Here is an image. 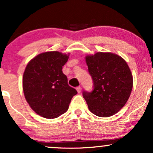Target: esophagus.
Returning <instances> with one entry per match:
<instances>
[{"instance_id": "obj_1", "label": "esophagus", "mask_w": 153, "mask_h": 153, "mask_svg": "<svg viewBox=\"0 0 153 153\" xmlns=\"http://www.w3.org/2000/svg\"><path fill=\"white\" fill-rule=\"evenodd\" d=\"M76 90H77V91H78V94H80V93L81 92L82 88L80 87V86H78V87H77V88H76Z\"/></svg>"}]
</instances>
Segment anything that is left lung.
<instances>
[{"instance_id":"obj_1","label":"left lung","mask_w":153,"mask_h":153,"mask_svg":"<svg viewBox=\"0 0 153 153\" xmlns=\"http://www.w3.org/2000/svg\"><path fill=\"white\" fill-rule=\"evenodd\" d=\"M85 60L94 86L91 91H82L89 110L101 117L115 114L127 103L132 90L129 66L122 57L109 52L86 56Z\"/></svg>"}]
</instances>
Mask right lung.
<instances>
[{
    "instance_id": "right-lung-1",
    "label": "right lung",
    "mask_w": 153,
    "mask_h": 153,
    "mask_svg": "<svg viewBox=\"0 0 153 153\" xmlns=\"http://www.w3.org/2000/svg\"><path fill=\"white\" fill-rule=\"evenodd\" d=\"M68 57L59 52L39 54L26 66L23 90L31 108L41 117L57 118L68 111L72 98L78 94L68 85L62 66Z\"/></svg>"
}]
</instances>
